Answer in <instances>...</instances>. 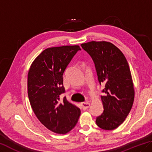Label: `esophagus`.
I'll return each instance as SVG.
<instances>
[{
  "label": "esophagus",
  "mask_w": 152,
  "mask_h": 152,
  "mask_svg": "<svg viewBox=\"0 0 152 152\" xmlns=\"http://www.w3.org/2000/svg\"><path fill=\"white\" fill-rule=\"evenodd\" d=\"M80 104H81V107L83 109V110H86L89 107V105H90V103L87 102H83V103H81Z\"/></svg>",
  "instance_id": "34e87169"
}]
</instances>
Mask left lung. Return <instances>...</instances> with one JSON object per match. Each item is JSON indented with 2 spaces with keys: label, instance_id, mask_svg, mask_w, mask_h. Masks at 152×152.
<instances>
[{
  "label": "left lung",
  "instance_id": "8db88e82",
  "mask_svg": "<svg viewBox=\"0 0 152 152\" xmlns=\"http://www.w3.org/2000/svg\"><path fill=\"white\" fill-rule=\"evenodd\" d=\"M95 64L98 80L104 85L101 96L103 110L96 124L103 130H114L123 123L134 102V90L126 57L110 42L91 41L81 44Z\"/></svg>",
  "mask_w": 152,
  "mask_h": 152
}]
</instances>
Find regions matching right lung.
I'll return each mask as SVG.
<instances>
[{
    "instance_id": "obj_1",
    "label": "right lung",
    "mask_w": 152,
    "mask_h": 152,
    "mask_svg": "<svg viewBox=\"0 0 152 152\" xmlns=\"http://www.w3.org/2000/svg\"><path fill=\"white\" fill-rule=\"evenodd\" d=\"M78 45L45 49L34 59L28 74V95L36 116L57 134H66L76 126L80 110L59 96L65 93L63 74Z\"/></svg>"
}]
</instances>
